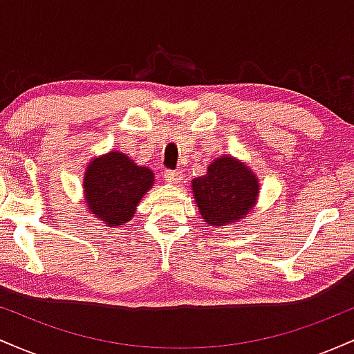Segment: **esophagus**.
Here are the masks:
<instances>
[{"mask_svg": "<svg viewBox=\"0 0 354 354\" xmlns=\"http://www.w3.org/2000/svg\"><path fill=\"white\" fill-rule=\"evenodd\" d=\"M183 174L180 171H173V169H166L165 171V180L168 183H171V185H178V183L181 181Z\"/></svg>", "mask_w": 354, "mask_h": 354, "instance_id": "esophagus-1", "label": "esophagus"}]
</instances>
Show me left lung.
<instances>
[{
  "instance_id": "8db88e82",
  "label": "left lung",
  "mask_w": 354,
  "mask_h": 354,
  "mask_svg": "<svg viewBox=\"0 0 354 354\" xmlns=\"http://www.w3.org/2000/svg\"><path fill=\"white\" fill-rule=\"evenodd\" d=\"M201 218L209 226H225L246 218L256 205L259 183L256 174L233 156H221L208 171L191 181Z\"/></svg>"
}]
</instances>
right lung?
<instances>
[{
    "label": "right lung",
    "mask_w": 354,
    "mask_h": 354,
    "mask_svg": "<svg viewBox=\"0 0 354 354\" xmlns=\"http://www.w3.org/2000/svg\"><path fill=\"white\" fill-rule=\"evenodd\" d=\"M153 183L151 169L138 166L124 153L109 151L86 166L84 200L93 216L115 228L135 216L138 203Z\"/></svg>",
    "instance_id": "1"
}]
</instances>
